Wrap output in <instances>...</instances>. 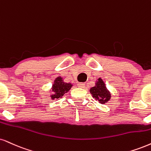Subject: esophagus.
I'll return each instance as SVG.
<instances>
[{"label": "esophagus", "mask_w": 151, "mask_h": 151, "mask_svg": "<svg viewBox=\"0 0 151 151\" xmlns=\"http://www.w3.org/2000/svg\"><path fill=\"white\" fill-rule=\"evenodd\" d=\"M77 86L78 87H79V88H84L85 87V83H77Z\"/></svg>", "instance_id": "34e87169"}]
</instances>
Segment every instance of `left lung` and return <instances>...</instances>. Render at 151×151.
Instances as JSON below:
<instances>
[{
    "mask_svg": "<svg viewBox=\"0 0 151 151\" xmlns=\"http://www.w3.org/2000/svg\"><path fill=\"white\" fill-rule=\"evenodd\" d=\"M90 93L96 101H99L101 104H106L111 99V93L108 89L104 81L101 77L97 79L95 86L89 90Z\"/></svg>",
    "mask_w": 151,
    "mask_h": 151,
    "instance_id": "left-lung-1",
    "label": "left lung"
}]
</instances>
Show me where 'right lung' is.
I'll list each match as a JSON object with an SVG mask.
<instances>
[{
    "instance_id": "1",
    "label": "right lung",
    "mask_w": 151,
    "mask_h": 151,
    "mask_svg": "<svg viewBox=\"0 0 151 151\" xmlns=\"http://www.w3.org/2000/svg\"><path fill=\"white\" fill-rule=\"evenodd\" d=\"M72 86H73L72 83L65 82L64 79L60 76L56 77L50 88L52 92V94L50 95V99L52 100L55 99L56 101L61 99L65 93H68L71 89Z\"/></svg>"
}]
</instances>
